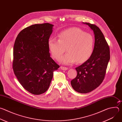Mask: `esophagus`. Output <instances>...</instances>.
<instances>
[{"instance_id":"obj_1","label":"esophagus","mask_w":122,"mask_h":122,"mask_svg":"<svg viewBox=\"0 0 122 122\" xmlns=\"http://www.w3.org/2000/svg\"><path fill=\"white\" fill-rule=\"evenodd\" d=\"M60 68H61V69H62V70H64V71H66L68 69L67 67H65V66H61Z\"/></svg>"}]
</instances>
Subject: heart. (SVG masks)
Wrapping results in <instances>:
<instances>
[{"label":"heart","instance_id":"obj_1","mask_svg":"<svg viewBox=\"0 0 122 122\" xmlns=\"http://www.w3.org/2000/svg\"><path fill=\"white\" fill-rule=\"evenodd\" d=\"M94 38L91 34L79 28L72 27L60 32L58 40L51 38L48 41L49 49L53 57L59 60L66 51L67 53L60 59L64 64L81 63L91 56L94 47Z\"/></svg>","mask_w":122,"mask_h":122}]
</instances>
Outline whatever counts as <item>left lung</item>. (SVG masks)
<instances>
[{
  "mask_svg": "<svg viewBox=\"0 0 122 122\" xmlns=\"http://www.w3.org/2000/svg\"><path fill=\"white\" fill-rule=\"evenodd\" d=\"M93 30L95 45L90 58L75 68L77 75L71 81L73 89L78 93H89L98 87L105 77L110 59L109 46L100 29L95 25L83 23Z\"/></svg>",
  "mask_w": 122,
  "mask_h": 122,
  "instance_id": "obj_1",
  "label": "left lung"
}]
</instances>
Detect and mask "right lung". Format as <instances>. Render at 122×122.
<instances>
[{
	"mask_svg": "<svg viewBox=\"0 0 122 122\" xmlns=\"http://www.w3.org/2000/svg\"><path fill=\"white\" fill-rule=\"evenodd\" d=\"M54 25L35 24L22 30L13 47L12 67L23 87L39 95L49 88L54 71L59 66L50 57L48 41Z\"/></svg>",
	"mask_w": 122,
	"mask_h": 122,
	"instance_id": "obj_1",
	"label": "right lung"
}]
</instances>
